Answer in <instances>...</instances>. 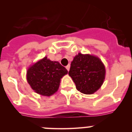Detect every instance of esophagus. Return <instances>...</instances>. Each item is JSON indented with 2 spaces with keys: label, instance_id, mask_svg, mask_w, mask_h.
Returning <instances> with one entry per match:
<instances>
[{
  "label": "esophagus",
  "instance_id": "1",
  "mask_svg": "<svg viewBox=\"0 0 132 132\" xmlns=\"http://www.w3.org/2000/svg\"><path fill=\"white\" fill-rule=\"evenodd\" d=\"M66 70H68V71H69V70H70V64H69L68 65H67V66H66Z\"/></svg>",
  "mask_w": 132,
  "mask_h": 132
}]
</instances>
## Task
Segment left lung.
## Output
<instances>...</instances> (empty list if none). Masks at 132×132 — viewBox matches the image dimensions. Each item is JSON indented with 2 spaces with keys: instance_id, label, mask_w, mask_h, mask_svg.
I'll return each mask as SVG.
<instances>
[{
  "instance_id": "8db88e82",
  "label": "left lung",
  "mask_w": 132,
  "mask_h": 132,
  "mask_svg": "<svg viewBox=\"0 0 132 132\" xmlns=\"http://www.w3.org/2000/svg\"><path fill=\"white\" fill-rule=\"evenodd\" d=\"M68 74L78 91L91 94L96 91L103 84L105 69L98 57L79 53L71 62Z\"/></svg>"
}]
</instances>
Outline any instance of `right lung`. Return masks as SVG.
I'll list each match as a JSON object with an SVG mask.
<instances>
[{
	"mask_svg": "<svg viewBox=\"0 0 132 132\" xmlns=\"http://www.w3.org/2000/svg\"><path fill=\"white\" fill-rule=\"evenodd\" d=\"M67 73L59 62L45 57L28 69L27 80L36 93L49 96L57 91L61 78Z\"/></svg>",
	"mask_w": 132,
	"mask_h": 132,
	"instance_id": "add662e5",
	"label": "right lung"
}]
</instances>
